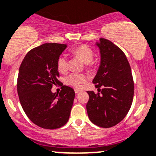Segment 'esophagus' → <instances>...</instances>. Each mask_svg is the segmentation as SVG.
Returning <instances> with one entry per match:
<instances>
[{
	"instance_id": "34e87169",
	"label": "esophagus",
	"mask_w": 156,
	"mask_h": 156,
	"mask_svg": "<svg viewBox=\"0 0 156 156\" xmlns=\"http://www.w3.org/2000/svg\"><path fill=\"white\" fill-rule=\"evenodd\" d=\"M75 94H79L81 93V92H82V90H79V89H75Z\"/></svg>"
}]
</instances>
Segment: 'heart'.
Listing matches in <instances>:
<instances>
[{"label":"heart","instance_id":"obj_1","mask_svg":"<svg viewBox=\"0 0 156 156\" xmlns=\"http://www.w3.org/2000/svg\"><path fill=\"white\" fill-rule=\"evenodd\" d=\"M72 53L76 57L79 58L87 68H91L94 62L93 58L94 52L87 45H81L72 50ZM58 70L62 73H65L68 70V60L65 55H61L57 61ZM87 81V77L83 74H70L65 78V83L69 85L79 88L82 84Z\"/></svg>","mask_w":156,"mask_h":156}]
</instances>
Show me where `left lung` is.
Returning a JSON list of instances; mask_svg holds the SVG:
<instances>
[{
	"label": "left lung",
	"mask_w": 156,
	"mask_h": 156,
	"mask_svg": "<svg viewBox=\"0 0 156 156\" xmlns=\"http://www.w3.org/2000/svg\"><path fill=\"white\" fill-rule=\"evenodd\" d=\"M101 64L93 79L101 93L87 91V115L94 124L103 128L115 126L124 119L132 105L134 83L129 63L123 51L110 40L97 42ZM102 87L101 90L99 87Z\"/></svg>",
	"instance_id": "8db88e82"
}]
</instances>
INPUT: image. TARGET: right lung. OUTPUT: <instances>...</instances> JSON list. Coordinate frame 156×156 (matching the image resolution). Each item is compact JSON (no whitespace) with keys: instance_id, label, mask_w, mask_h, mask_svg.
Masks as SVG:
<instances>
[{"instance_id":"add662e5","label":"right lung","mask_w":156,"mask_h":156,"mask_svg":"<svg viewBox=\"0 0 156 156\" xmlns=\"http://www.w3.org/2000/svg\"><path fill=\"white\" fill-rule=\"evenodd\" d=\"M67 45L45 43L31 49L20 66L17 93L28 118L34 124L55 129L66 124L75 99V90L58 80L57 61ZM60 84V94L52 93L53 85Z\"/></svg>"}]
</instances>
